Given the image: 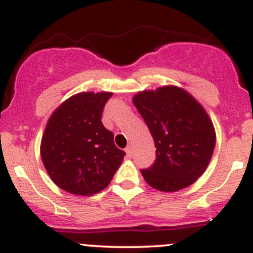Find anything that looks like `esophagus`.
Returning <instances> with one entry per match:
<instances>
[{
    "instance_id": "esophagus-1",
    "label": "esophagus",
    "mask_w": 253,
    "mask_h": 253,
    "mask_svg": "<svg viewBox=\"0 0 253 253\" xmlns=\"http://www.w3.org/2000/svg\"><path fill=\"white\" fill-rule=\"evenodd\" d=\"M126 153H127V156H128L129 158H131L132 154H133V153H132V147H131V146H127V148H126Z\"/></svg>"
}]
</instances>
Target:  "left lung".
<instances>
[{"label": "left lung", "instance_id": "obj_1", "mask_svg": "<svg viewBox=\"0 0 253 253\" xmlns=\"http://www.w3.org/2000/svg\"><path fill=\"white\" fill-rule=\"evenodd\" d=\"M156 146V161L141 169L144 180L162 192H178L207 169L215 148V131L199 102L175 86L133 97Z\"/></svg>", "mask_w": 253, "mask_h": 253}]
</instances>
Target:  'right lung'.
<instances>
[{"label": "right lung", "instance_id": "right-lung-1", "mask_svg": "<svg viewBox=\"0 0 253 253\" xmlns=\"http://www.w3.org/2000/svg\"><path fill=\"white\" fill-rule=\"evenodd\" d=\"M111 92H82L54 111L42 138L41 156L51 180L65 192L92 195L111 181L126 156L104 127Z\"/></svg>", "mask_w": 253, "mask_h": 253}]
</instances>
